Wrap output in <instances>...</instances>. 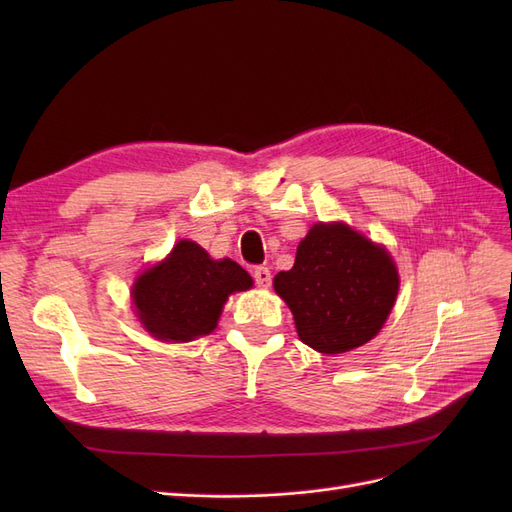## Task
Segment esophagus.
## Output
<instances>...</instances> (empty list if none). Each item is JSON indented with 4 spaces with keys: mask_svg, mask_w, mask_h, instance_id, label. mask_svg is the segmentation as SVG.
<instances>
[{
    "mask_svg": "<svg viewBox=\"0 0 512 512\" xmlns=\"http://www.w3.org/2000/svg\"><path fill=\"white\" fill-rule=\"evenodd\" d=\"M254 282L260 288H269L271 286V271L267 267H256L254 269Z\"/></svg>",
    "mask_w": 512,
    "mask_h": 512,
    "instance_id": "34e87169",
    "label": "esophagus"
}]
</instances>
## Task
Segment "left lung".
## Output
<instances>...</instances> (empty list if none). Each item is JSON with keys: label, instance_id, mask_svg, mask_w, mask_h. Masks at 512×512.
I'll return each instance as SVG.
<instances>
[{"label": "left lung", "instance_id": "left-lung-1", "mask_svg": "<svg viewBox=\"0 0 512 512\" xmlns=\"http://www.w3.org/2000/svg\"><path fill=\"white\" fill-rule=\"evenodd\" d=\"M303 344L339 354L367 344L389 318L399 275L384 247L346 224H316L290 271L273 280Z\"/></svg>", "mask_w": 512, "mask_h": 512}]
</instances>
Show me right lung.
Segmentation results:
<instances>
[{
  "label": "right lung",
  "instance_id": "1",
  "mask_svg": "<svg viewBox=\"0 0 512 512\" xmlns=\"http://www.w3.org/2000/svg\"><path fill=\"white\" fill-rule=\"evenodd\" d=\"M252 277L228 258L211 260L194 241H179L158 267L147 269L132 288L138 318L164 342L209 335L228 294L247 290Z\"/></svg>",
  "mask_w": 512,
  "mask_h": 512
}]
</instances>
